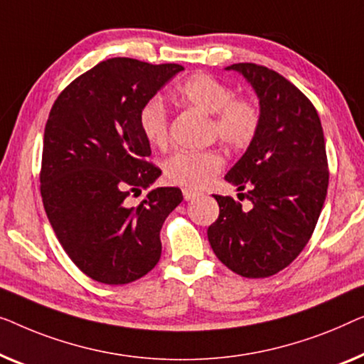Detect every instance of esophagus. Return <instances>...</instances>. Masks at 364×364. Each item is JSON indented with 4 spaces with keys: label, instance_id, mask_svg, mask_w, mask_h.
<instances>
[{
    "label": "esophagus",
    "instance_id": "34e87169",
    "mask_svg": "<svg viewBox=\"0 0 364 364\" xmlns=\"http://www.w3.org/2000/svg\"><path fill=\"white\" fill-rule=\"evenodd\" d=\"M183 196L186 201H191V199H194L196 196H199L198 191H194V189H189V188H184L183 189Z\"/></svg>",
    "mask_w": 364,
    "mask_h": 364
}]
</instances>
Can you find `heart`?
<instances>
[{
  "label": "heart",
  "mask_w": 364,
  "mask_h": 364,
  "mask_svg": "<svg viewBox=\"0 0 364 364\" xmlns=\"http://www.w3.org/2000/svg\"><path fill=\"white\" fill-rule=\"evenodd\" d=\"M176 94L184 104L214 115V132L224 143L242 148L259 129V109L247 99H235L224 82L208 74H196L178 85ZM140 129L153 146L165 148L170 141L168 114L160 99L148 100L140 110ZM224 158L218 150H183L165 161V178L173 184L203 188L221 171Z\"/></svg>",
  "instance_id": "1"
}]
</instances>
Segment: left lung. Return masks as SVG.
<instances>
[{"instance_id": "left-lung-1", "label": "left lung", "mask_w": 364, "mask_h": 364, "mask_svg": "<svg viewBox=\"0 0 364 364\" xmlns=\"http://www.w3.org/2000/svg\"><path fill=\"white\" fill-rule=\"evenodd\" d=\"M239 73L259 99V129L228 171L240 201L214 194L219 218L208 229L221 262L247 279H262L294 262L318 221L328 188L325 138L311 102L282 75L240 63Z\"/></svg>"}]
</instances>
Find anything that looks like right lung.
<instances>
[{"label":"right lung","instance_id":"obj_1","mask_svg":"<svg viewBox=\"0 0 364 364\" xmlns=\"http://www.w3.org/2000/svg\"><path fill=\"white\" fill-rule=\"evenodd\" d=\"M181 70L180 64L102 60L70 82L50 109L41 196L60 245L97 282L130 284L160 260L161 226L183 201L181 189H150L138 206L127 198L161 175L148 161L140 110Z\"/></svg>","mask_w":364,"mask_h":364}]
</instances>
